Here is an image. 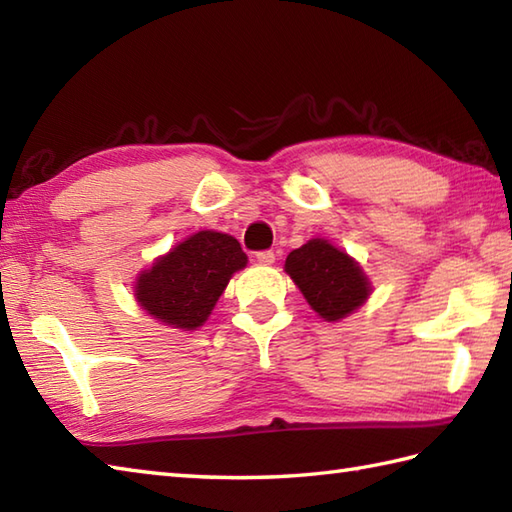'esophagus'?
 Segmentation results:
<instances>
[{
	"mask_svg": "<svg viewBox=\"0 0 512 512\" xmlns=\"http://www.w3.org/2000/svg\"><path fill=\"white\" fill-rule=\"evenodd\" d=\"M255 257H257L259 264H266V266L275 262V253H273V250H259V253H257Z\"/></svg>",
	"mask_w": 512,
	"mask_h": 512,
	"instance_id": "34e87169",
	"label": "esophagus"
}]
</instances>
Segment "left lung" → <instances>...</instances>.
<instances>
[{
    "mask_svg": "<svg viewBox=\"0 0 512 512\" xmlns=\"http://www.w3.org/2000/svg\"><path fill=\"white\" fill-rule=\"evenodd\" d=\"M286 273L325 321L345 319L361 308L372 292L358 262L321 237L292 250L286 259Z\"/></svg>",
    "mask_w": 512,
    "mask_h": 512,
    "instance_id": "1",
    "label": "left lung"
}]
</instances>
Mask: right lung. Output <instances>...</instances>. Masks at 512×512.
<instances>
[{
    "label": "right lung",
    "mask_w": 512,
    "mask_h": 512,
    "mask_svg": "<svg viewBox=\"0 0 512 512\" xmlns=\"http://www.w3.org/2000/svg\"><path fill=\"white\" fill-rule=\"evenodd\" d=\"M248 262L235 237L200 231L184 239L136 279V299L147 314L178 330L209 319L233 273Z\"/></svg>",
    "instance_id": "add662e5"
}]
</instances>
